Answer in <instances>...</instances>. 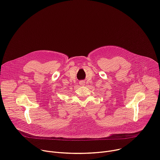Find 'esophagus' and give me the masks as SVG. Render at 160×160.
I'll return each mask as SVG.
<instances>
[{
	"label": "esophagus",
	"mask_w": 160,
	"mask_h": 160,
	"mask_svg": "<svg viewBox=\"0 0 160 160\" xmlns=\"http://www.w3.org/2000/svg\"><path fill=\"white\" fill-rule=\"evenodd\" d=\"M81 84H82V85H84V82H82V83H81Z\"/></svg>",
	"instance_id": "1"
}]
</instances>
